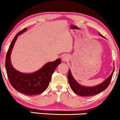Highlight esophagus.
<instances>
[{
	"mask_svg": "<svg viewBox=\"0 0 120 120\" xmlns=\"http://www.w3.org/2000/svg\"><path fill=\"white\" fill-rule=\"evenodd\" d=\"M67 59L68 58L65 56H62V60L63 61H66V60H67Z\"/></svg>",
	"mask_w": 120,
	"mask_h": 120,
	"instance_id": "obj_1",
	"label": "esophagus"
}]
</instances>
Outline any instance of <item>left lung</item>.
I'll use <instances>...</instances> for the list:
<instances>
[{"label": "left lung", "mask_w": 120, "mask_h": 120, "mask_svg": "<svg viewBox=\"0 0 120 120\" xmlns=\"http://www.w3.org/2000/svg\"><path fill=\"white\" fill-rule=\"evenodd\" d=\"M99 34L101 36H102L101 33H99ZM114 69L110 76L106 79L104 82H103L102 84L98 85V86L93 87H84V86H82L79 84V83H77V81L73 77L70 70H69L68 78L69 82L70 87L71 88L73 91L76 94L79 95L80 96H82V97H90V96H93L98 94L100 92L107 88L109 85L110 82L111 80H112V76H113V73H114Z\"/></svg>", "instance_id": "left-lung-1"}]
</instances>
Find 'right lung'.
Returning <instances> with one entry per match:
<instances>
[{"label": "right lung", "mask_w": 120, "mask_h": 120, "mask_svg": "<svg viewBox=\"0 0 120 120\" xmlns=\"http://www.w3.org/2000/svg\"><path fill=\"white\" fill-rule=\"evenodd\" d=\"M27 28L19 32L11 43L6 56L5 66L10 82L17 91L27 95H35L44 92L49 86L52 75L61 63L60 59L45 64L40 70L33 73H23L15 70L10 61V54L18 35L25 31Z\"/></svg>", "instance_id": "add662e5"}]
</instances>
